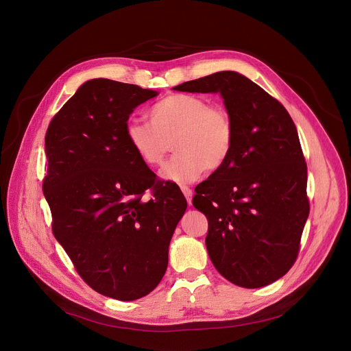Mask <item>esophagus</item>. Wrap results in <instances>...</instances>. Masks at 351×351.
I'll use <instances>...</instances> for the list:
<instances>
[{
    "instance_id": "1",
    "label": "esophagus",
    "mask_w": 351,
    "mask_h": 351,
    "mask_svg": "<svg viewBox=\"0 0 351 351\" xmlns=\"http://www.w3.org/2000/svg\"><path fill=\"white\" fill-rule=\"evenodd\" d=\"M180 189H182V191H183V194H184V197H186V199H187L189 206H191V195H193L191 189H190V187H187V186H182Z\"/></svg>"
}]
</instances>
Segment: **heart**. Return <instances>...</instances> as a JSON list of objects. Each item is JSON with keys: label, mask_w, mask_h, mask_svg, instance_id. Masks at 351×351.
I'll list each match as a JSON object with an SVG mask.
<instances>
[{"label": "heart", "mask_w": 351, "mask_h": 351, "mask_svg": "<svg viewBox=\"0 0 351 351\" xmlns=\"http://www.w3.org/2000/svg\"><path fill=\"white\" fill-rule=\"evenodd\" d=\"M148 122L132 121L125 136L132 152L147 167H160L171 149L162 176L189 183L204 171L217 172L230 158L234 125L228 110L208 99L186 93H172L148 111Z\"/></svg>", "instance_id": "heart-1"}]
</instances>
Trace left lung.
<instances>
[{"mask_svg":"<svg viewBox=\"0 0 351 351\" xmlns=\"http://www.w3.org/2000/svg\"><path fill=\"white\" fill-rule=\"evenodd\" d=\"M173 90L219 93L234 125L230 158L193 197L208 219L214 267L247 289L278 280L297 260L310 214L307 164L293 119L276 98L232 71Z\"/></svg>","mask_w":351,"mask_h":351,"instance_id":"obj_1","label":"left lung"}]
</instances>
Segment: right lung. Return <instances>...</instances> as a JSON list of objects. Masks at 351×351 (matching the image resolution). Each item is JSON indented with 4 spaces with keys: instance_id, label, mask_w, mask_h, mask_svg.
Wrapping results in <instances>:
<instances>
[{
    "instance_id": "obj_1",
    "label": "right lung",
    "mask_w": 351,
    "mask_h": 351,
    "mask_svg": "<svg viewBox=\"0 0 351 351\" xmlns=\"http://www.w3.org/2000/svg\"><path fill=\"white\" fill-rule=\"evenodd\" d=\"M157 94L110 79L88 80L45 133L43 191L53 233L80 278L121 302L158 286L187 207L179 186L158 179L126 141L129 115ZM148 188L154 198L145 200Z\"/></svg>"
}]
</instances>
